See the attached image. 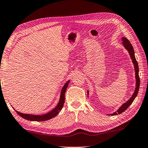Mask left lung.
I'll return each mask as SVG.
<instances>
[{
    "mask_svg": "<svg viewBox=\"0 0 148 148\" xmlns=\"http://www.w3.org/2000/svg\"><path fill=\"white\" fill-rule=\"evenodd\" d=\"M122 44L125 48L127 50L128 53L130 55V57L132 58V62L133 63V65H134V68H135V79H136V86H135V90L134 93H133L132 96L131 98L127 100L126 102L122 104V105L115 112L110 114V115H116L118 114H121L122 112H124L125 110H126L127 108L130 106L132 104V102H133V100H135L136 98V97L137 96L138 92L139 90V87H140V78H139V75H138V62L136 61L135 57V51L134 49H133V46L132 45V44L130 43V42L125 37H122ZM88 95H89V91H88Z\"/></svg>",
    "mask_w": 148,
    "mask_h": 148,
    "instance_id": "obj_1",
    "label": "left lung"
}]
</instances>
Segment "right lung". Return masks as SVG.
Returning a JSON list of instances; mask_svg holds the SVG:
<instances>
[{"instance_id":"1","label":"right lung","mask_w":148,"mask_h":148,"mask_svg":"<svg viewBox=\"0 0 148 148\" xmlns=\"http://www.w3.org/2000/svg\"><path fill=\"white\" fill-rule=\"evenodd\" d=\"M70 80H68V82H66V84L62 88V90H61L60 93V99L59 102L57 105V106L55 108L53 109V110L49 111V112L43 114V115H32V114H26V113H22L21 112H18V111H16V112L18 113V115H20L21 117L24 118V119L28 120V121H48V120L51 119L52 118L55 117V116L58 115L60 110H62L63 108L64 104L65 101V92L67 88H68V86Z\"/></svg>"}]
</instances>
